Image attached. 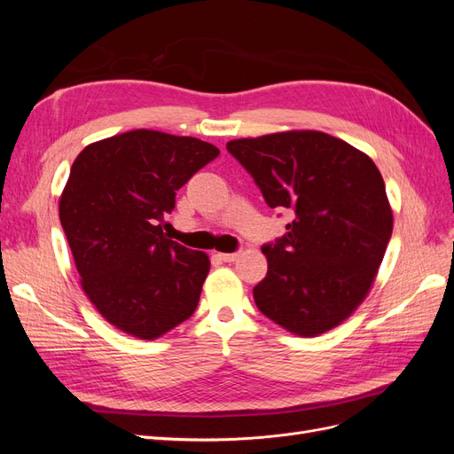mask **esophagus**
I'll use <instances>...</instances> for the list:
<instances>
[{
  "label": "esophagus",
  "mask_w": 454,
  "mask_h": 454,
  "mask_svg": "<svg viewBox=\"0 0 454 454\" xmlns=\"http://www.w3.org/2000/svg\"><path fill=\"white\" fill-rule=\"evenodd\" d=\"M217 257L225 261V263H232V261L239 259V254H217Z\"/></svg>",
  "instance_id": "1"
}]
</instances>
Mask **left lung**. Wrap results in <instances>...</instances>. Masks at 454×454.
Wrapping results in <instances>:
<instances>
[{
	"label": "left lung",
	"instance_id": "left-lung-1",
	"mask_svg": "<svg viewBox=\"0 0 454 454\" xmlns=\"http://www.w3.org/2000/svg\"><path fill=\"white\" fill-rule=\"evenodd\" d=\"M270 208L294 222L263 246L269 270L257 309L299 337L348 320L373 286L392 237L384 180L364 151L320 130H286L227 142Z\"/></svg>",
	"mask_w": 454,
	"mask_h": 454
}]
</instances>
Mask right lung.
I'll list each match as a JSON object with an SVG mask.
<instances>
[{
	"mask_svg": "<svg viewBox=\"0 0 454 454\" xmlns=\"http://www.w3.org/2000/svg\"><path fill=\"white\" fill-rule=\"evenodd\" d=\"M219 155L191 136L138 129L89 144L59 202L81 287L106 322L153 340L195 312L210 259L162 232L176 191Z\"/></svg>",
	"mask_w": 454,
	"mask_h": 454,
	"instance_id": "1",
	"label": "right lung"
}]
</instances>
